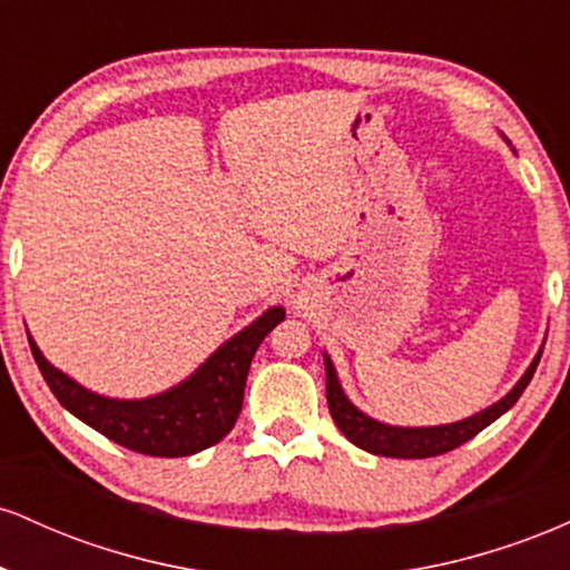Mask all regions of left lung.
Returning <instances> with one entry per match:
<instances>
[{
  "label": "left lung",
  "mask_w": 570,
  "mask_h": 570,
  "mask_svg": "<svg viewBox=\"0 0 570 570\" xmlns=\"http://www.w3.org/2000/svg\"><path fill=\"white\" fill-rule=\"evenodd\" d=\"M544 345L533 356L531 367L525 370V375L514 383V389L507 396L499 399L490 407L474 412V415L463 417V421L444 423V426H391V423H381L375 417H370L367 412H362L356 404L345 396L343 385H340L337 370L332 364V358L324 353L326 364V402H330L332 421L337 423V429L343 431L356 448L367 450L372 455H385V458H431L450 453V450L461 448L463 442H469L472 436L480 434L482 429L490 426L493 421L514 407L517 399L522 396V391L531 383L535 367H539V358Z\"/></svg>",
  "instance_id": "8db88e82"
}]
</instances>
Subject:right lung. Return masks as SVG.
<instances>
[{
	"mask_svg": "<svg viewBox=\"0 0 570 570\" xmlns=\"http://www.w3.org/2000/svg\"><path fill=\"white\" fill-rule=\"evenodd\" d=\"M284 316L281 305L267 307L238 335L225 340L187 381L144 399H112L88 391L53 367L37 348L35 337H29V345L45 383L71 415L141 455L181 458L200 453L230 434L244 404L254 353Z\"/></svg>",
	"mask_w": 570,
	"mask_h": 570,
	"instance_id": "right-lung-1",
	"label": "right lung"
}]
</instances>
